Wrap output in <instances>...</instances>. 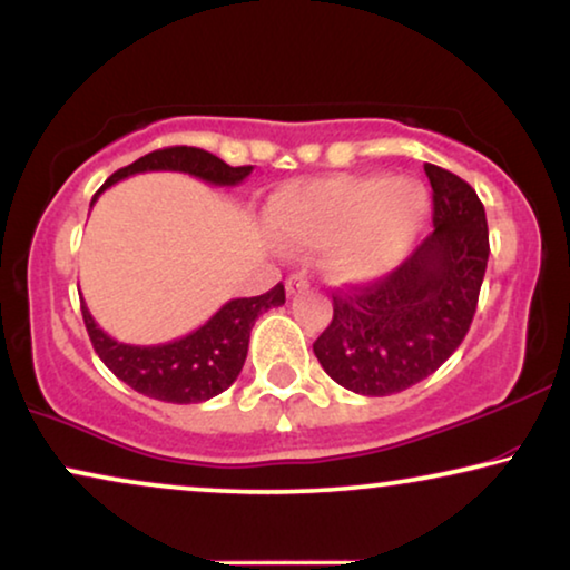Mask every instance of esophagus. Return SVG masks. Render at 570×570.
Listing matches in <instances>:
<instances>
[{
  "label": "esophagus",
  "mask_w": 570,
  "mask_h": 570,
  "mask_svg": "<svg viewBox=\"0 0 570 570\" xmlns=\"http://www.w3.org/2000/svg\"><path fill=\"white\" fill-rule=\"evenodd\" d=\"M285 291H287V295H295V293L308 291V279H306V275H291V277H287Z\"/></svg>",
  "instance_id": "1"
}]
</instances>
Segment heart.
I'll return each instance as SVG.
<instances>
[{"mask_svg": "<svg viewBox=\"0 0 570 570\" xmlns=\"http://www.w3.org/2000/svg\"><path fill=\"white\" fill-rule=\"evenodd\" d=\"M428 191L415 178L326 176L285 186L269 220L279 240L324 248L326 272L345 285L384 277L415 244Z\"/></svg>", "mask_w": 570, "mask_h": 570, "instance_id": "heart-1", "label": "heart"}]
</instances>
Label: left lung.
I'll use <instances>...</instances> for the list:
<instances>
[{
	"label": "left lung",
	"instance_id": "obj_1",
	"mask_svg": "<svg viewBox=\"0 0 570 570\" xmlns=\"http://www.w3.org/2000/svg\"><path fill=\"white\" fill-rule=\"evenodd\" d=\"M433 233L379 283L334 293L314 355L340 386L386 396L439 371L462 345L488 267L485 207L462 178L425 163Z\"/></svg>",
	"mask_w": 570,
	"mask_h": 570
}]
</instances>
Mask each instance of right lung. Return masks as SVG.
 <instances>
[{
    "label": "right lung",
    "instance_id": "add662e5",
    "mask_svg": "<svg viewBox=\"0 0 570 570\" xmlns=\"http://www.w3.org/2000/svg\"><path fill=\"white\" fill-rule=\"evenodd\" d=\"M147 170H174V174H189L209 186H238L252 174V166L233 168L217 155L199 150V147H166V150L147 153L127 168H119L108 181L100 186L90 207L108 186L135 174ZM285 287L283 283L272 287L269 293L254 295V298H233L215 311L199 330L184 337L163 342V345H127L114 340L111 334L100 330L90 308L82 301V318L88 326L90 342L96 347L106 368L129 384L135 392L150 396V400L194 404L207 402L225 392L238 379L246 363L248 337H252L254 322L264 311L283 306Z\"/></svg>",
    "mask_w": 570,
    "mask_h": 570
}]
</instances>
